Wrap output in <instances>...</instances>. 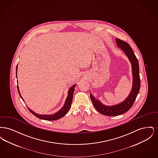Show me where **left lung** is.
<instances>
[{"label": "left lung", "instance_id": "left-lung-1", "mask_svg": "<svg viewBox=\"0 0 158 158\" xmlns=\"http://www.w3.org/2000/svg\"><path fill=\"white\" fill-rule=\"evenodd\" d=\"M117 46L126 53L128 58L130 61L133 69V83L131 93L126 99L115 105L107 106L102 104L99 101L94 98L90 94V99L95 109L99 113L106 116H116L127 112L133 106L136 97L139 94L140 87V79L139 75V65L138 59L133 52L130 45L127 42L116 38Z\"/></svg>", "mask_w": 158, "mask_h": 158}]
</instances>
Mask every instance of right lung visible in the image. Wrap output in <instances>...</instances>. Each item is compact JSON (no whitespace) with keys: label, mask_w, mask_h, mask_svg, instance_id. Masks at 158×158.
Returning <instances> with one entry per match:
<instances>
[{"label":"right lung","mask_w":158,"mask_h":158,"mask_svg":"<svg viewBox=\"0 0 158 158\" xmlns=\"http://www.w3.org/2000/svg\"><path fill=\"white\" fill-rule=\"evenodd\" d=\"M18 66H16V78H17V69H18ZM76 85H74L73 86H72L69 90V92H68V96L66 100L65 101L64 105V106L60 109L59 111H57V113L53 114H51V115H40V114H37L36 113L33 112L31 110L29 109V111H30L31 113H32L34 115H35V117H37L38 118L40 119H42V120H45L52 121V120H59V118H61V117H63L64 115H65L68 111L70 110V108L72 105V99H73V92H74V89L75 88ZM18 88V93L21 97V98H22L19 90V88H18V86H17Z\"/></svg>","instance_id":"obj_1"}]
</instances>
